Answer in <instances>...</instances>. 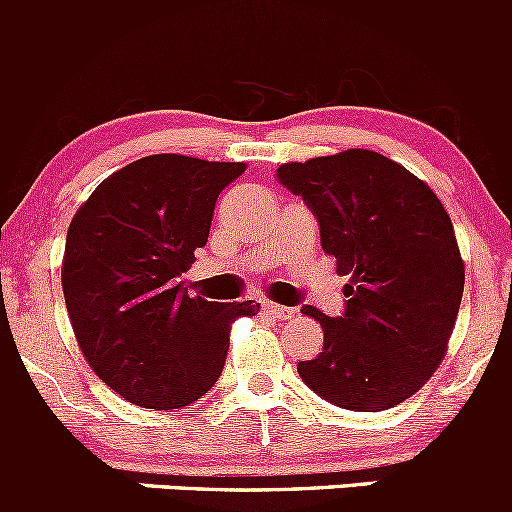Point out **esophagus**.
<instances>
[{
    "instance_id": "1",
    "label": "esophagus",
    "mask_w": 512,
    "mask_h": 512,
    "mask_svg": "<svg viewBox=\"0 0 512 512\" xmlns=\"http://www.w3.org/2000/svg\"><path fill=\"white\" fill-rule=\"evenodd\" d=\"M263 311L273 318H281V321L283 318H293V308L281 306V303H273V301H263Z\"/></svg>"
}]
</instances>
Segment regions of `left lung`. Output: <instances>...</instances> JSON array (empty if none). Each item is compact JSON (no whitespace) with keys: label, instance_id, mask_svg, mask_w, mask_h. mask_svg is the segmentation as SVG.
Masks as SVG:
<instances>
[{"label":"left lung","instance_id":"1","mask_svg":"<svg viewBox=\"0 0 512 512\" xmlns=\"http://www.w3.org/2000/svg\"><path fill=\"white\" fill-rule=\"evenodd\" d=\"M278 181L321 226V246L351 276L341 316L306 306L323 351L298 376L346 411H386L440 366L463 298L465 268L438 196L406 166L368 149L283 164Z\"/></svg>","mask_w":512,"mask_h":512}]
</instances>
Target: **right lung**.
<instances>
[{
  "label": "right lung",
  "mask_w": 512,
  "mask_h": 512,
  "mask_svg": "<svg viewBox=\"0 0 512 512\" xmlns=\"http://www.w3.org/2000/svg\"><path fill=\"white\" fill-rule=\"evenodd\" d=\"M246 164L154 154L101 181L69 224L62 288L96 376L141 408L171 411L219 381L231 323L258 303L189 296L221 191Z\"/></svg>",
  "instance_id": "add662e5"
}]
</instances>
